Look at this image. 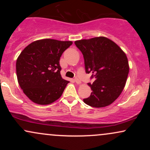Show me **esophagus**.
Returning a JSON list of instances; mask_svg holds the SVG:
<instances>
[{"instance_id": "34e87169", "label": "esophagus", "mask_w": 150, "mask_h": 150, "mask_svg": "<svg viewBox=\"0 0 150 150\" xmlns=\"http://www.w3.org/2000/svg\"><path fill=\"white\" fill-rule=\"evenodd\" d=\"M75 82H76L77 84H78V85H80V84H81L80 80H79V79L77 78V77H75Z\"/></svg>"}]
</instances>
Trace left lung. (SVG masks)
Wrapping results in <instances>:
<instances>
[{"label":"left lung","instance_id":"left-lung-1","mask_svg":"<svg viewBox=\"0 0 150 150\" xmlns=\"http://www.w3.org/2000/svg\"><path fill=\"white\" fill-rule=\"evenodd\" d=\"M83 54L85 71L95 80L89 83L92 92L83 99L86 104L102 108L120 96L126 83L129 65L126 54L112 40L104 37L75 41Z\"/></svg>","mask_w":150,"mask_h":150}]
</instances>
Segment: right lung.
<instances>
[{"instance_id":"right-lung-1","label":"right lung","mask_w":150,"mask_h":150,"mask_svg":"<svg viewBox=\"0 0 150 150\" xmlns=\"http://www.w3.org/2000/svg\"><path fill=\"white\" fill-rule=\"evenodd\" d=\"M73 42L44 39L26 46L16 62L20 87L31 101L47 105L61 97L69 82L62 78L59 61Z\"/></svg>"}]
</instances>
